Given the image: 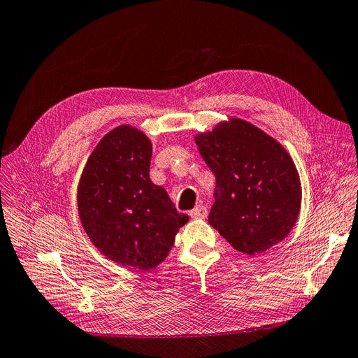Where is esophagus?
I'll use <instances>...</instances> for the list:
<instances>
[{
	"label": "esophagus",
	"mask_w": 358,
	"mask_h": 358,
	"mask_svg": "<svg viewBox=\"0 0 358 358\" xmlns=\"http://www.w3.org/2000/svg\"><path fill=\"white\" fill-rule=\"evenodd\" d=\"M189 216H192L193 219H204V217H207V208L204 206L199 204L192 211H189Z\"/></svg>",
	"instance_id": "obj_1"
}]
</instances>
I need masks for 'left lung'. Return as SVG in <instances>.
<instances>
[{"label":"left lung","instance_id":"8db88e82","mask_svg":"<svg viewBox=\"0 0 358 358\" xmlns=\"http://www.w3.org/2000/svg\"><path fill=\"white\" fill-rule=\"evenodd\" d=\"M194 141L216 177L210 226L249 256L282 242L298 220L302 199L288 151L241 117H229Z\"/></svg>","mask_w":358,"mask_h":358}]
</instances>
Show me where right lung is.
Wrapping results in <instances>:
<instances>
[{"mask_svg": "<svg viewBox=\"0 0 358 358\" xmlns=\"http://www.w3.org/2000/svg\"><path fill=\"white\" fill-rule=\"evenodd\" d=\"M151 139L131 125L109 131L87 158L78 210L90 242L127 268L150 271L169 256L188 222L150 178Z\"/></svg>", "mask_w": 358, "mask_h": 358, "instance_id": "1", "label": "right lung"}]
</instances>
